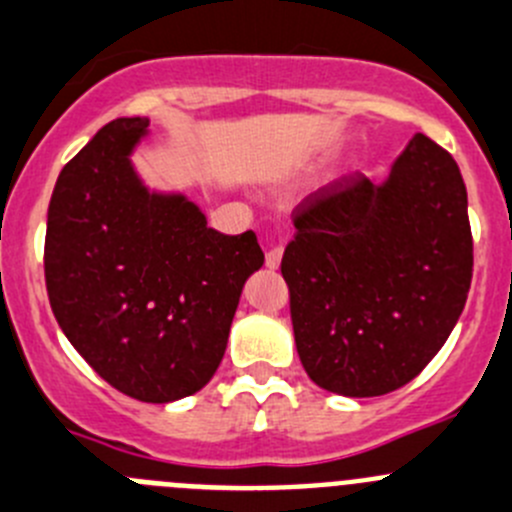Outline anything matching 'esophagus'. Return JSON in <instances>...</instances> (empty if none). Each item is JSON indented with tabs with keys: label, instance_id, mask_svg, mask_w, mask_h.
I'll return each instance as SVG.
<instances>
[{
	"label": "esophagus",
	"instance_id": "34e87169",
	"mask_svg": "<svg viewBox=\"0 0 512 512\" xmlns=\"http://www.w3.org/2000/svg\"><path fill=\"white\" fill-rule=\"evenodd\" d=\"M281 256H284V246H271L269 251H266V266H269L271 271L279 269Z\"/></svg>",
	"mask_w": 512,
	"mask_h": 512
}]
</instances>
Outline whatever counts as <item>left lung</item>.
I'll use <instances>...</instances> for the list:
<instances>
[{"mask_svg": "<svg viewBox=\"0 0 512 512\" xmlns=\"http://www.w3.org/2000/svg\"><path fill=\"white\" fill-rule=\"evenodd\" d=\"M281 274L311 382L379 397L415 379L455 329L472 279L467 191L447 150L417 133L382 183L364 175L294 211Z\"/></svg>", "mask_w": 512, "mask_h": 512, "instance_id": "1", "label": "left lung"}]
</instances>
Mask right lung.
<instances>
[{"mask_svg":"<svg viewBox=\"0 0 512 512\" xmlns=\"http://www.w3.org/2000/svg\"><path fill=\"white\" fill-rule=\"evenodd\" d=\"M148 118H118L62 168L47 211L55 319L87 364L128 397L175 402L221 364L243 284L264 266L253 231L223 236L183 191L133 163Z\"/></svg>","mask_w":512,"mask_h":512,"instance_id":"right-lung-1","label":"right lung"}]
</instances>
